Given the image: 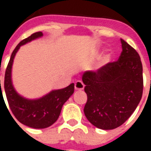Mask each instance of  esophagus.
<instances>
[{"label": "esophagus", "mask_w": 151, "mask_h": 151, "mask_svg": "<svg viewBox=\"0 0 151 151\" xmlns=\"http://www.w3.org/2000/svg\"><path fill=\"white\" fill-rule=\"evenodd\" d=\"M84 84L81 81H77L75 83V89L76 91H82L84 89Z\"/></svg>", "instance_id": "34e87169"}]
</instances>
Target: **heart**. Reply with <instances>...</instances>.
I'll return each instance as SVG.
<instances>
[{
	"label": "heart",
	"instance_id": "b5f03b06",
	"mask_svg": "<svg viewBox=\"0 0 151 151\" xmlns=\"http://www.w3.org/2000/svg\"><path fill=\"white\" fill-rule=\"evenodd\" d=\"M110 62H111V56L109 55H105V56L101 57V59H100V60H99V62L96 65V68L97 69H101V68L107 65Z\"/></svg>",
	"mask_w": 151,
	"mask_h": 151
}]
</instances>
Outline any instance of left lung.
Segmentation results:
<instances>
[{
  "label": "left lung",
  "instance_id": "left-lung-1",
  "mask_svg": "<svg viewBox=\"0 0 151 151\" xmlns=\"http://www.w3.org/2000/svg\"><path fill=\"white\" fill-rule=\"evenodd\" d=\"M122 53L118 61L96 72L82 75L87 101L84 113L91 124L113 129L132 115L141 100L143 67L137 51L121 38Z\"/></svg>",
  "mask_w": 151,
  "mask_h": 151
}]
</instances>
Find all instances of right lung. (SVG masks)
I'll use <instances>...</instances> for the list:
<instances>
[{"instance_id": "obj_1", "label": "right lung", "mask_w": 151, "mask_h": 151, "mask_svg": "<svg viewBox=\"0 0 151 151\" xmlns=\"http://www.w3.org/2000/svg\"><path fill=\"white\" fill-rule=\"evenodd\" d=\"M43 35L42 32H34L17 44L11 55L4 81L6 99L13 115L21 124L33 129H45L55 123L60 114L64 103L74 93L75 89L74 83H72L63 89L51 91L50 93L38 99L25 98L19 95L15 90L12 81V68L15 55L22 45L41 38ZM1 94H2L1 88Z\"/></svg>"}]
</instances>
